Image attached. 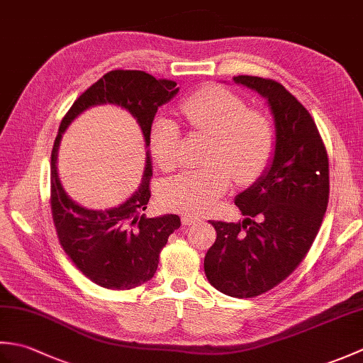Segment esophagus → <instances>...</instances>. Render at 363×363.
Segmentation results:
<instances>
[{"instance_id": "obj_1", "label": "esophagus", "mask_w": 363, "mask_h": 363, "mask_svg": "<svg viewBox=\"0 0 363 363\" xmlns=\"http://www.w3.org/2000/svg\"><path fill=\"white\" fill-rule=\"evenodd\" d=\"M181 221L184 226H190V225H195V223H198V221H201V218L195 217V215H182Z\"/></svg>"}]
</instances>
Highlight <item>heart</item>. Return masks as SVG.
Listing matches in <instances>:
<instances>
[{
  "label": "heart",
  "instance_id": "b5f03b06",
  "mask_svg": "<svg viewBox=\"0 0 363 363\" xmlns=\"http://www.w3.org/2000/svg\"><path fill=\"white\" fill-rule=\"evenodd\" d=\"M181 113L198 134L212 135L207 167L169 177L160 186L159 201L168 211L199 215L217 204L229 189L230 173L238 184H251L265 172L274 152V126L265 113L248 109L233 90L204 86L181 101ZM150 148L164 172L179 164L181 129L168 118H156Z\"/></svg>",
  "mask_w": 363,
  "mask_h": 363
}]
</instances>
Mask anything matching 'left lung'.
I'll return each mask as SVG.
<instances>
[{
	"label": "left lung",
	"mask_w": 363,
	"mask_h": 363,
	"mask_svg": "<svg viewBox=\"0 0 363 363\" xmlns=\"http://www.w3.org/2000/svg\"><path fill=\"white\" fill-rule=\"evenodd\" d=\"M268 99L276 125L272 165L235 198L245 220L211 221L217 238L204 273L218 291L254 298L295 272L317 237L329 201V160L309 111L282 84L234 76Z\"/></svg>",
	"instance_id": "left-lung-1"
}]
</instances>
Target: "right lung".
I'll return each mask as SVG.
<instances>
[{
    "label": "right lung",
    "mask_w": 363,
    "mask_h": 363,
    "mask_svg": "<svg viewBox=\"0 0 363 363\" xmlns=\"http://www.w3.org/2000/svg\"><path fill=\"white\" fill-rule=\"evenodd\" d=\"M176 82L156 79L138 70H112L76 99L60 121L51 151V215L59 243L79 272L109 290H130L148 282L159 265V254L168 237L181 226L177 215L146 218L151 198V160L140 187L118 207L89 211L65 194L57 176V150L64 130L79 113L98 104H117L133 113L142 128L146 146L157 107L177 94Z\"/></svg>",
    "instance_id": "obj_1"
}]
</instances>
